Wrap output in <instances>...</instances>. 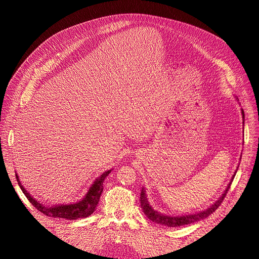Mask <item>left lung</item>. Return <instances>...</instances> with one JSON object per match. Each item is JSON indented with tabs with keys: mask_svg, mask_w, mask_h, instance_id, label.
I'll use <instances>...</instances> for the list:
<instances>
[{
	"mask_svg": "<svg viewBox=\"0 0 259 259\" xmlns=\"http://www.w3.org/2000/svg\"><path fill=\"white\" fill-rule=\"evenodd\" d=\"M243 117H244V112L242 111ZM237 173V171H236ZM236 173L232 176L231 178V182L229 183L228 187H227V189L225 190V192L223 193V195L221 198H219L213 205L210 207H208L207 209H204L203 211H199V213H194V214H190V215H185V216H167V215H164L159 213L158 210H155L151 207V205L149 204V202L147 200V195H146V191H145V188L142 189V192H140V206H142L143 210L145 215L150 219V221L156 223V224H160L163 226H166V227H179V226H185V225H189L192 223H197L201 219H204L206 217H208L210 214H213L214 211L218 208V206L222 204V202L224 201L225 197L227 192H228L229 188L231 186L232 180L236 176Z\"/></svg>",
	"mask_w": 259,
	"mask_h": 259,
	"instance_id": "obj_1",
	"label": "left lung"
}]
</instances>
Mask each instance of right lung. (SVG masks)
Masks as SVG:
<instances>
[{"label":"right lung","mask_w":259,"mask_h":259,"mask_svg":"<svg viewBox=\"0 0 259 259\" xmlns=\"http://www.w3.org/2000/svg\"><path fill=\"white\" fill-rule=\"evenodd\" d=\"M110 170H107L105 173L101 175L99 178H97L92 187L90 188L89 192L86 193L85 197L76 203H73V204H62V205H55L52 207H46L42 205V203H38L33 199L31 195L28 193V191L22 187L21 183L19 182L18 175L16 174V179L18 182V185L20 187V189L22 190L23 194L26 195L27 199L30 201L31 204H32L36 209H38L41 213L45 214L46 216L54 217V218H64L68 219V221H73V219L77 218H85L90 215L93 214V211L95 210L101 192H103V188H104V180L105 178L110 173Z\"/></svg>","instance_id":"obj_1"}]
</instances>
